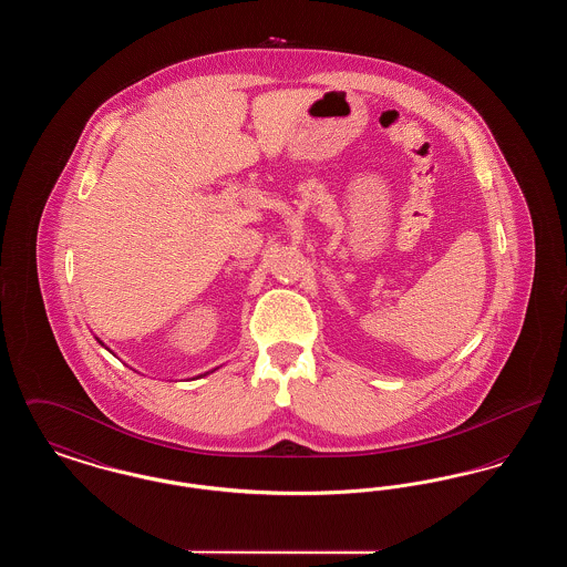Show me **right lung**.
I'll use <instances>...</instances> for the list:
<instances>
[{"mask_svg":"<svg viewBox=\"0 0 567 567\" xmlns=\"http://www.w3.org/2000/svg\"><path fill=\"white\" fill-rule=\"evenodd\" d=\"M95 340H97V342H100V344H102V347H104V349H109V347H106V344H104V342H102V340H100V338H95ZM110 351V349H109ZM112 352V351H110ZM215 370H218V368H215ZM215 370H210V372H204V374H199V377H208V374H213V372H215ZM199 377H195V378H199Z\"/></svg>","mask_w":567,"mask_h":567,"instance_id":"obj_1","label":"right lung"}]
</instances>
